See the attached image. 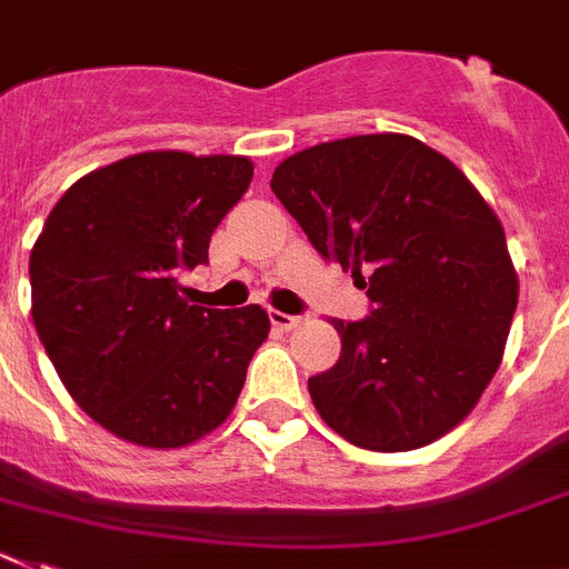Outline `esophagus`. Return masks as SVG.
Wrapping results in <instances>:
<instances>
[{"label": "esophagus", "mask_w": 569, "mask_h": 569, "mask_svg": "<svg viewBox=\"0 0 569 569\" xmlns=\"http://www.w3.org/2000/svg\"><path fill=\"white\" fill-rule=\"evenodd\" d=\"M271 323H274L277 329H292V327H298L300 323V318L298 315H286V312H271Z\"/></svg>", "instance_id": "1"}]
</instances>
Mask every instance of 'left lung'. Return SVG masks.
Instances as JSON below:
<instances>
[{
    "instance_id": "obj_1",
    "label": "left lung",
    "mask_w": 569,
    "mask_h": 569,
    "mask_svg": "<svg viewBox=\"0 0 569 569\" xmlns=\"http://www.w3.org/2000/svg\"><path fill=\"white\" fill-rule=\"evenodd\" d=\"M271 190L373 303L365 321H332L341 358L309 379L323 422L370 451H413L457 428L498 373L518 307L489 202L402 132L295 152Z\"/></svg>"
}]
</instances>
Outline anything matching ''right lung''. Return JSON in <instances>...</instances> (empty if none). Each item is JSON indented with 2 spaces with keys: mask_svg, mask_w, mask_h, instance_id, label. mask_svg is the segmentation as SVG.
<instances>
[{
  "mask_svg": "<svg viewBox=\"0 0 569 569\" xmlns=\"http://www.w3.org/2000/svg\"><path fill=\"white\" fill-rule=\"evenodd\" d=\"M254 176L246 156L138 152L78 179L31 248L37 336L71 399L109 433L181 448L237 405L266 309L196 307L179 274Z\"/></svg>",
  "mask_w": 569,
  "mask_h": 569,
  "instance_id": "1",
  "label": "right lung"
}]
</instances>
